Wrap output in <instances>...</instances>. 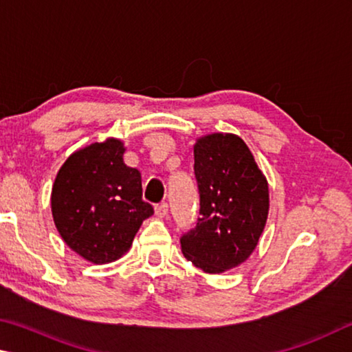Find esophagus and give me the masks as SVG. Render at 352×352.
Segmentation results:
<instances>
[{
	"mask_svg": "<svg viewBox=\"0 0 352 352\" xmlns=\"http://www.w3.org/2000/svg\"><path fill=\"white\" fill-rule=\"evenodd\" d=\"M154 212H156L157 218L166 217V213H168V204H166V202H160V204L154 207Z\"/></svg>",
	"mask_w": 352,
	"mask_h": 352,
	"instance_id": "1",
	"label": "esophagus"
}]
</instances>
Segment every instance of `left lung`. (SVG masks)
Wrapping results in <instances>:
<instances>
[{
  "label": "left lung",
  "mask_w": 352,
  "mask_h": 352,
  "mask_svg": "<svg viewBox=\"0 0 352 352\" xmlns=\"http://www.w3.org/2000/svg\"><path fill=\"white\" fill-rule=\"evenodd\" d=\"M198 223L181 238L182 254L207 274L239 266L260 241L269 186L245 142L232 133L202 135L193 146Z\"/></svg>",
  "instance_id": "1"
}]
</instances>
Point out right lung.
I'll list each match as a JSON object with an SVG mask.
<instances>
[{"instance_id": "obj_1", "label": "right lung", "mask_w": 352, "mask_h": 352, "mask_svg": "<svg viewBox=\"0 0 352 352\" xmlns=\"http://www.w3.org/2000/svg\"><path fill=\"white\" fill-rule=\"evenodd\" d=\"M125 150L114 138L80 148L65 160L52 186L55 227L67 248L89 263L119 260L154 213L142 199L140 171L123 162Z\"/></svg>"}]
</instances>
